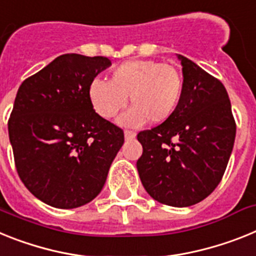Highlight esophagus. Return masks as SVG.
I'll use <instances>...</instances> for the list:
<instances>
[{"label": "esophagus", "mask_w": 256, "mask_h": 256, "mask_svg": "<svg viewBox=\"0 0 256 256\" xmlns=\"http://www.w3.org/2000/svg\"><path fill=\"white\" fill-rule=\"evenodd\" d=\"M136 136V132L132 130H125V138L128 139V140H130V139H134V138Z\"/></svg>", "instance_id": "34e87169"}]
</instances>
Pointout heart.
Returning <instances> with one entry per match:
<instances>
[{"label": "heart", "instance_id": "1", "mask_svg": "<svg viewBox=\"0 0 256 256\" xmlns=\"http://www.w3.org/2000/svg\"><path fill=\"white\" fill-rule=\"evenodd\" d=\"M184 94V77L174 64L136 59L120 64L108 81L94 80L88 85L91 106L102 118L112 120L125 108L128 96L131 108L121 118L125 125L144 122L161 124L174 114Z\"/></svg>", "mask_w": 256, "mask_h": 256}]
</instances>
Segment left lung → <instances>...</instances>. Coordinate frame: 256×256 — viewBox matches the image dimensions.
Instances as JSON below:
<instances>
[{
  "mask_svg": "<svg viewBox=\"0 0 256 256\" xmlns=\"http://www.w3.org/2000/svg\"><path fill=\"white\" fill-rule=\"evenodd\" d=\"M184 94L170 118L138 134L143 154L136 168L148 194L164 205L186 208L220 183L236 138L226 88L214 76L179 55Z\"/></svg>",
  "mask_w": 256,
  "mask_h": 256,
  "instance_id": "obj_1",
  "label": "left lung"
}]
</instances>
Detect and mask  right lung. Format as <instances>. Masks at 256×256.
Wrapping results in <instances>:
<instances>
[{"label": "right lung", "mask_w": 256, "mask_h": 256, "mask_svg": "<svg viewBox=\"0 0 256 256\" xmlns=\"http://www.w3.org/2000/svg\"><path fill=\"white\" fill-rule=\"evenodd\" d=\"M108 66L106 56L60 55L16 92L8 122L15 168L26 190L52 208L92 201L125 142L88 100V85Z\"/></svg>", "instance_id": "obj_1"}]
</instances>
